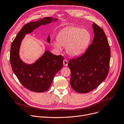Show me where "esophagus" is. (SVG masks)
<instances>
[{
    "label": "esophagus",
    "instance_id": "esophagus-1",
    "mask_svg": "<svg viewBox=\"0 0 124 124\" xmlns=\"http://www.w3.org/2000/svg\"><path fill=\"white\" fill-rule=\"evenodd\" d=\"M63 65L65 66H68V61L64 59L63 60Z\"/></svg>",
    "mask_w": 124,
    "mask_h": 124
}]
</instances>
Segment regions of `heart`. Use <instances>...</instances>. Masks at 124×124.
<instances>
[{
  "instance_id": "obj_1",
  "label": "heart",
  "mask_w": 124,
  "mask_h": 124,
  "mask_svg": "<svg viewBox=\"0 0 124 124\" xmlns=\"http://www.w3.org/2000/svg\"><path fill=\"white\" fill-rule=\"evenodd\" d=\"M57 41L53 46L61 50L66 47L67 53L72 57H76L84 52L92 39L91 33L87 30L75 26L67 27L61 30L57 36Z\"/></svg>"
}]
</instances>
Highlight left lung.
<instances>
[{
  "label": "left lung",
  "instance_id": "1",
  "mask_svg": "<svg viewBox=\"0 0 124 124\" xmlns=\"http://www.w3.org/2000/svg\"><path fill=\"white\" fill-rule=\"evenodd\" d=\"M94 37L80 57L69 60L70 85L78 93H85L96 88L106 78L109 69L110 48L102 29L93 24Z\"/></svg>",
  "mask_w": 124,
  "mask_h": 124
}]
</instances>
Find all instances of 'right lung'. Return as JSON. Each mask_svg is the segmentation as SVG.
<instances>
[{"label":"right lung","mask_w":124,"mask_h":124,"mask_svg":"<svg viewBox=\"0 0 124 124\" xmlns=\"http://www.w3.org/2000/svg\"><path fill=\"white\" fill-rule=\"evenodd\" d=\"M57 21L56 18L45 17L27 23L18 33L11 44L10 61L14 73L22 85L32 92L43 93L48 89L54 77L62 68L64 57L46 50L35 63L27 64L22 61L19 56L22 41L26 34L31 33L40 26ZM47 41L50 42L49 36Z\"/></svg>","instance_id":"obj_1"}]
</instances>
